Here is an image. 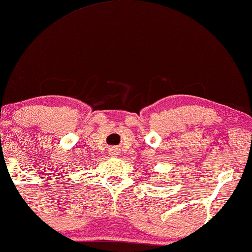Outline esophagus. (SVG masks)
<instances>
[{
  "mask_svg": "<svg viewBox=\"0 0 252 252\" xmlns=\"http://www.w3.org/2000/svg\"><path fill=\"white\" fill-rule=\"evenodd\" d=\"M110 154L112 156H115V155H119V150L116 149V148H112L111 150H110Z\"/></svg>",
  "mask_w": 252,
  "mask_h": 252,
  "instance_id": "obj_1",
  "label": "esophagus"
}]
</instances>
